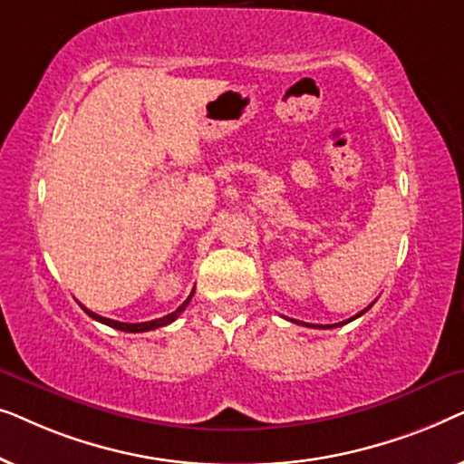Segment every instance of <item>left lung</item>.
I'll list each match as a JSON object with an SVG mask.
<instances>
[{
  "label": "left lung",
  "instance_id": "1",
  "mask_svg": "<svg viewBox=\"0 0 464 464\" xmlns=\"http://www.w3.org/2000/svg\"><path fill=\"white\" fill-rule=\"evenodd\" d=\"M370 308H372V306H367L365 310H361V313H359V314H354L353 319L342 321V323H338V325H327V327H323V325H310V323H300V321H294V319H291V321H294V323H300V325H306V327H314V329H329V327H340V325H346V323H351V321H354V319H359V316H361V314H365L367 310H370Z\"/></svg>",
  "mask_w": 464,
  "mask_h": 464
}]
</instances>
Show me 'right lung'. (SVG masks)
Wrapping results in <instances>:
<instances>
[{"mask_svg":"<svg viewBox=\"0 0 464 464\" xmlns=\"http://www.w3.org/2000/svg\"><path fill=\"white\" fill-rule=\"evenodd\" d=\"M192 295H194V291H192V294H189L188 300L183 302L181 306L175 310V313H170V314H167V316H160V319H156V321H145V323H120V321H113V319H105V316H101V314H94L92 310H88L86 306H82V308H84V313H86L88 316H92L94 321L103 323V325H110V327H113V329H120V332L141 334V332H150V329H158V327L169 325V323H173V321L177 319V316H179V314L183 313V310H186L189 300H192Z\"/></svg>","mask_w":464,"mask_h":464,"instance_id":"1","label":"right lung"}]
</instances>
